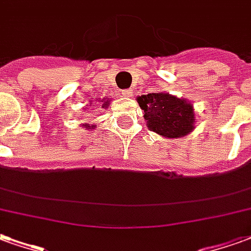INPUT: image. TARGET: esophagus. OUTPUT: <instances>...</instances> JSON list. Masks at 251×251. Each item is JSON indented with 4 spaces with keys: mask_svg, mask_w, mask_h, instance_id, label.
Instances as JSON below:
<instances>
[{
    "mask_svg": "<svg viewBox=\"0 0 251 251\" xmlns=\"http://www.w3.org/2000/svg\"><path fill=\"white\" fill-rule=\"evenodd\" d=\"M122 93H123V96H126V98H131V96L133 95L132 89H124Z\"/></svg>",
    "mask_w": 251,
    "mask_h": 251,
    "instance_id": "34e87169",
    "label": "esophagus"
}]
</instances>
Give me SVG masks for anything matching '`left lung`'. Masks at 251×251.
Returning <instances> with one entry per match:
<instances>
[{"mask_svg": "<svg viewBox=\"0 0 251 251\" xmlns=\"http://www.w3.org/2000/svg\"><path fill=\"white\" fill-rule=\"evenodd\" d=\"M138 103L150 131L163 138H183L195 128L194 108L184 99L163 92L148 93L139 96Z\"/></svg>", "mask_w": 251, "mask_h": 251, "instance_id": "obj_1", "label": "left lung"}]
</instances>
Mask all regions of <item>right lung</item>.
I'll use <instances>...</instances> for the list:
<instances>
[{
    "instance_id": "1",
    "label": "right lung",
    "mask_w": 251,
    "mask_h": 251,
    "mask_svg": "<svg viewBox=\"0 0 251 251\" xmlns=\"http://www.w3.org/2000/svg\"><path fill=\"white\" fill-rule=\"evenodd\" d=\"M101 101H103V103H104L103 104V108H108V103H109V100H107V99H103ZM84 127L87 128V129H92V128H95V127H93V126H89V124H85Z\"/></svg>"
}]
</instances>
